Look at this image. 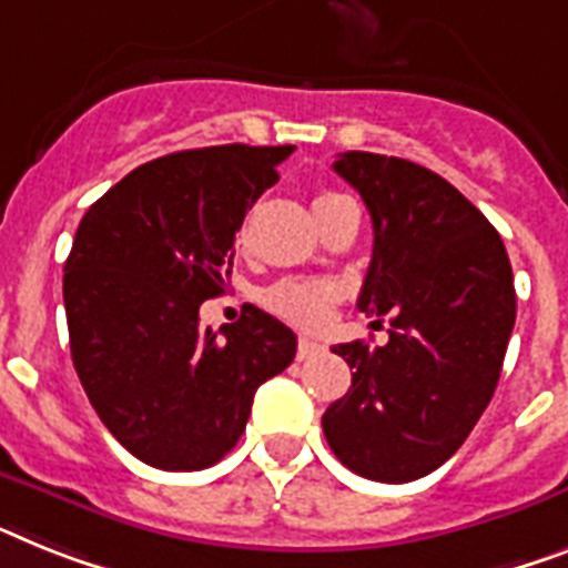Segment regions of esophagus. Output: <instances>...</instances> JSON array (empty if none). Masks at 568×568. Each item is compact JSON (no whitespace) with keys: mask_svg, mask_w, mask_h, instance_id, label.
<instances>
[{"mask_svg":"<svg viewBox=\"0 0 568 568\" xmlns=\"http://www.w3.org/2000/svg\"><path fill=\"white\" fill-rule=\"evenodd\" d=\"M322 351H325V345H318L316 339H307V336H302V339H298V351H295V357L313 359L316 354H322Z\"/></svg>","mask_w":568,"mask_h":568,"instance_id":"1","label":"esophagus"}]
</instances>
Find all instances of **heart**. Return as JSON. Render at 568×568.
<instances>
[{
	"label": "heart",
	"mask_w": 568,
	"mask_h": 568,
	"mask_svg": "<svg viewBox=\"0 0 568 568\" xmlns=\"http://www.w3.org/2000/svg\"><path fill=\"white\" fill-rule=\"evenodd\" d=\"M342 194H334V191H322L316 196V203L313 209L325 203H334L339 200ZM334 290L322 284V281H278L273 287L266 290L264 302L273 307L275 313H281L284 318L295 322V325H304V327H313V325H322L334 307Z\"/></svg>",
	"instance_id": "1"
}]
</instances>
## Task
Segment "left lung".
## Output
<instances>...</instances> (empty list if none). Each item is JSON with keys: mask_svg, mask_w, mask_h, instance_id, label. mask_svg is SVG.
Wrapping results in <instances>:
<instances>
[{"mask_svg": "<svg viewBox=\"0 0 568 568\" xmlns=\"http://www.w3.org/2000/svg\"><path fill=\"white\" fill-rule=\"evenodd\" d=\"M334 171L374 226L357 307L392 327L386 345H334L354 374L322 429L348 470L403 485L442 467L494 397L517 318L514 273L499 232L429 168L348 150Z\"/></svg>", "mask_w": 568, "mask_h": 568, "instance_id": "left-lung-1", "label": "left lung"}]
</instances>
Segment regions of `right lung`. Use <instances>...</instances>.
<instances>
[{
    "instance_id": "1",
    "label": "right lung",
    "mask_w": 568,
    "mask_h": 568,
    "mask_svg": "<svg viewBox=\"0 0 568 568\" xmlns=\"http://www.w3.org/2000/svg\"><path fill=\"white\" fill-rule=\"evenodd\" d=\"M293 150L220 144L153 159L74 232L63 266L74 372L98 418L150 467L220 462L257 386L293 363L295 334L255 304L234 325L200 327V304L226 290L246 211Z\"/></svg>"
}]
</instances>
